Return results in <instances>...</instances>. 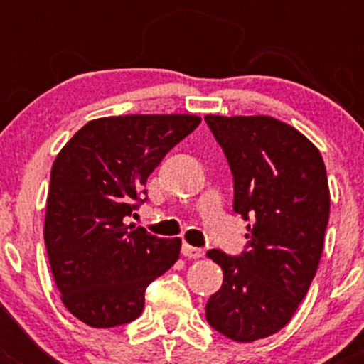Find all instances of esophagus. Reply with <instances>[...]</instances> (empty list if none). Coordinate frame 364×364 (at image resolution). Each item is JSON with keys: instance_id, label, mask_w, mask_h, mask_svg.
<instances>
[{"instance_id": "34e87169", "label": "esophagus", "mask_w": 364, "mask_h": 364, "mask_svg": "<svg viewBox=\"0 0 364 364\" xmlns=\"http://www.w3.org/2000/svg\"><path fill=\"white\" fill-rule=\"evenodd\" d=\"M183 255L188 257V259H200V257H204V250L199 247H192V245L185 243L183 245Z\"/></svg>"}]
</instances>
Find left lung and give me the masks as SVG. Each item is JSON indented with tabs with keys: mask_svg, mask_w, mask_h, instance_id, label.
<instances>
[{
	"mask_svg": "<svg viewBox=\"0 0 364 364\" xmlns=\"http://www.w3.org/2000/svg\"><path fill=\"white\" fill-rule=\"evenodd\" d=\"M234 176V211L248 250H209L223 284L205 304L209 326L234 341H255L289 324L324 250L329 185L321 151L271 116L204 117Z\"/></svg>",
	"mask_w": 364,
	"mask_h": 364,
	"instance_id": "obj_1",
	"label": "left lung"
}]
</instances>
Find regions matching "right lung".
<instances>
[{
	"mask_svg": "<svg viewBox=\"0 0 364 364\" xmlns=\"http://www.w3.org/2000/svg\"><path fill=\"white\" fill-rule=\"evenodd\" d=\"M199 123L193 114L98 117L58 153L43 240L61 301L84 324L135 321L146 287L179 259V237L151 236L124 220L148 199L149 174Z\"/></svg>",
	"mask_w": 364,
	"mask_h": 364,
	"instance_id": "obj_1",
	"label": "right lung"
}]
</instances>
